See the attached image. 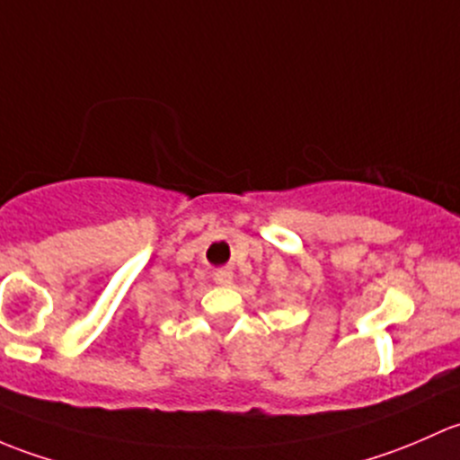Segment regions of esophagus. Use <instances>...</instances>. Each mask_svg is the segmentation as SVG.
I'll return each mask as SVG.
<instances>
[{
  "mask_svg": "<svg viewBox=\"0 0 460 460\" xmlns=\"http://www.w3.org/2000/svg\"><path fill=\"white\" fill-rule=\"evenodd\" d=\"M215 281L219 283V286H228V283L232 281V270H228V268L217 270V272H215Z\"/></svg>",
  "mask_w": 460,
  "mask_h": 460,
  "instance_id": "esophagus-1",
  "label": "esophagus"
}]
</instances>
